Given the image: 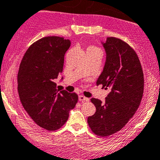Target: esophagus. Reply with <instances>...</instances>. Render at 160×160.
Here are the masks:
<instances>
[{
  "instance_id": "esophagus-1",
  "label": "esophagus",
  "mask_w": 160,
  "mask_h": 160,
  "mask_svg": "<svg viewBox=\"0 0 160 160\" xmlns=\"http://www.w3.org/2000/svg\"><path fill=\"white\" fill-rule=\"evenodd\" d=\"M78 98L79 101H80V102H88V101H89V98H86L83 95H79Z\"/></svg>"
}]
</instances>
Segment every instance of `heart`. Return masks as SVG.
Here are the masks:
<instances>
[{
	"mask_svg": "<svg viewBox=\"0 0 160 160\" xmlns=\"http://www.w3.org/2000/svg\"><path fill=\"white\" fill-rule=\"evenodd\" d=\"M90 48H94V49H98V48H95V47H90Z\"/></svg>",
	"mask_w": 160,
	"mask_h": 160,
	"instance_id": "heart-1",
	"label": "heart"
}]
</instances>
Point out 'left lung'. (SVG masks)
I'll return each mask as SVG.
<instances>
[{
	"mask_svg": "<svg viewBox=\"0 0 160 160\" xmlns=\"http://www.w3.org/2000/svg\"><path fill=\"white\" fill-rule=\"evenodd\" d=\"M102 44L106 58L96 84L109 88L110 92L103 102L91 99L96 112L88 118V123L94 134L106 137L120 131L138 108L143 96L144 74L137 54L126 42L108 37Z\"/></svg>",
	"mask_w": 160,
	"mask_h": 160,
	"instance_id": "left-lung-1",
	"label": "left lung"
}]
</instances>
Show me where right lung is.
I'll use <instances>...</instances> for the list:
<instances>
[{
	"mask_svg": "<svg viewBox=\"0 0 160 160\" xmlns=\"http://www.w3.org/2000/svg\"><path fill=\"white\" fill-rule=\"evenodd\" d=\"M70 44L63 37H44L28 48L20 63L18 92L22 105L38 126L48 131L65 124L78 101L76 93L57 90L54 82L62 72Z\"/></svg>",
	"mask_w": 160,
	"mask_h": 160,
	"instance_id": "add662e5",
	"label": "right lung"
}]
</instances>
